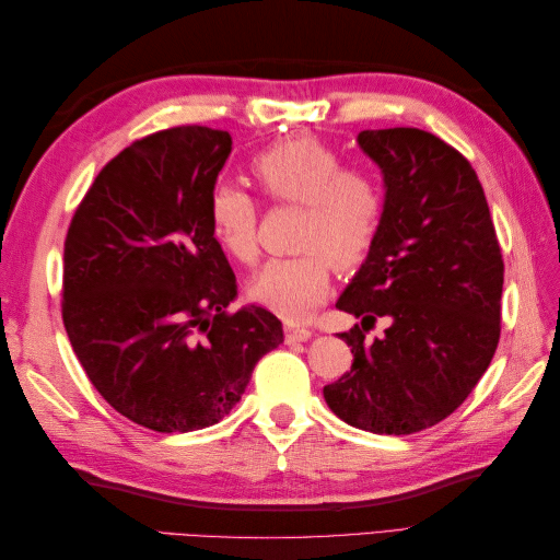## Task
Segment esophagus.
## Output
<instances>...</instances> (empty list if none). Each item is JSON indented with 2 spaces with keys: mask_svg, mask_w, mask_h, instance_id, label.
I'll list each match as a JSON object with an SVG mask.
<instances>
[{
  "mask_svg": "<svg viewBox=\"0 0 560 560\" xmlns=\"http://www.w3.org/2000/svg\"><path fill=\"white\" fill-rule=\"evenodd\" d=\"M311 334H313L311 329H306V327H299V325H292V322H287V325H284V341H287V343L308 341Z\"/></svg>",
  "mask_w": 560,
  "mask_h": 560,
  "instance_id": "1",
  "label": "esophagus"
}]
</instances>
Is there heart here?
<instances>
[{
  "instance_id": "b5f03b06",
  "label": "heart",
  "mask_w": 560,
  "mask_h": 560,
  "mask_svg": "<svg viewBox=\"0 0 560 560\" xmlns=\"http://www.w3.org/2000/svg\"><path fill=\"white\" fill-rule=\"evenodd\" d=\"M261 191L280 206H303L296 257L270 259L249 282V296L284 319H301L329 294L331 266L350 273L374 249L385 196L376 175L341 165V154L315 135H294L252 159ZM210 226L229 257H259V206L245 189L219 182L208 200Z\"/></svg>"
}]
</instances>
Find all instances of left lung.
Wrapping results in <instances>:
<instances>
[{"label":"left lung","instance_id":"left-lung-1","mask_svg":"<svg viewBox=\"0 0 560 560\" xmlns=\"http://www.w3.org/2000/svg\"><path fill=\"white\" fill-rule=\"evenodd\" d=\"M385 179L378 241L336 301L362 317L343 331L352 366L325 385L329 409L374 434L448 418L500 341L504 261L481 182L460 151L418 128L362 130ZM378 318L381 339L365 338Z\"/></svg>","mask_w":560,"mask_h":560}]
</instances>
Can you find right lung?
<instances>
[{
  "label": "right lung",
  "instance_id": "obj_1",
  "mask_svg": "<svg viewBox=\"0 0 560 560\" xmlns=\"http://www.w3.org/2000/svg\"><path fill=\"white\" fill-rule=\"evenodd\" d=\"M231 135L177 126L135 140L79 202L65 238L62 322L100 395L154 432H194L241 401L282 322L238 313L208 200Z\"/></svg>",
  "mask_w": 560,
  "mask_h": 560
}]
</instances>
